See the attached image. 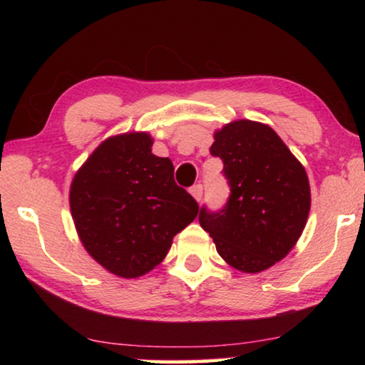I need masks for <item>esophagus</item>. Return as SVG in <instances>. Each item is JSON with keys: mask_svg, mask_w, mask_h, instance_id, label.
I'll return each instance as SVG.
<instances>
[{"mask_svg": "<svg viewBox=\"0 0 365 365\" xmlns=\"http://www.w3.org/2000/svg\"><path fill=\"white\" fill-rule=\"evenodd\" d=\"M190 193L193 195V197L196 201H201L202 200V185L201 183H196L193 187L190 188Z\"/></svg>", "mask_w": 365, "mask_h": 365, "instance_id": "1", "label": "esophagus"}]
</instances>
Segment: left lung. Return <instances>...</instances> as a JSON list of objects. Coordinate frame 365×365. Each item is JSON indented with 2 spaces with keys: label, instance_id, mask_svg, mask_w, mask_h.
I'll use <instances>...</instances> for the list:
<instances>
[{
  "label": "left lung",
  "instance_id": "obj_1",
  "mask_svg": "<svg viewBox=\"0 0 365 365\" xmlns=\"http://www.w3.org/2000/svg\"><path fill=\"white\" fill-rule=\"evenodd\" d=\"M211 154L224 163L230 195L200 224L232 267L256 274L285 257L304 230L311 190L306 170L269 125L235 120L215 132Z\"/></svg>",
  "mask_w": 365,
  "mask_h": 365
}]
</instances>
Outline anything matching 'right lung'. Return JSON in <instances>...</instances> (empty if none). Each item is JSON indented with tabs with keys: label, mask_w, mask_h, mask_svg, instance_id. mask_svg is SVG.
I'll return each mask as SVG.
<instances>
[{
	"label": "right lung",
	"mask_w": 365,
	"mask_h": 365,
	"mask_svg": "<svg viewBox=\"0 0 365 365\" xmlns=\"http://www.w3.org/2000/svg\"><path fill=\"white\" fill-rule=\"evenodd\" d=\"M151 146L148 133L110 137L71 185V212L85 250L123 279L156 267L200 211L175 183L172 160L154 156Z\"/></svg>",
	"instance_id": "obj_1"
}]
</instances>
